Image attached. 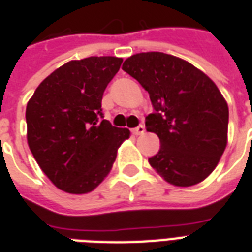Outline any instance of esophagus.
<instances>
[{
	"label": "esophagus",
	"instance_id": "obj_1",
	"mask_svg": "<svg viewBox=\"0 0 252 252\" xmlns=\"http://www.w3.org/2000/svg\"><path fill=\"white\" fill-rule=\"evenodd\" d=\"M144 132H145V126H138L137 128L132 129V133H133L134 136H140V134H144Z\"/></svg>",
	"mask_w": 252,
	"mask_h": 252
}]
</instances>
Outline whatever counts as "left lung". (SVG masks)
<instances>
[{"mask_svg":"<svg viewBox=\"0 0 252 252\" xmlns=\"http://www.w3.org/2000/svg\"><path fill=\"white\" fill-rule=\"evenodd\" d=\"M123 70L149 93L156 111L145 122L161 141L150 166L175 187L207 179L227 145L229 107L219 87L191 63L163 52L136 53Z\"/></svg>","mask_w":252,"mask_h":252,"instance_id":"left-lung-1","label":"left lung"}]
</instances>
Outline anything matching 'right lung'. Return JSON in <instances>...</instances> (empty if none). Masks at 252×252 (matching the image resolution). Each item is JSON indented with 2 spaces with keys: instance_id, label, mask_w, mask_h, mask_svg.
<instances>
[{
  "instance_id": "1",
  "label": "right lung",
  "mask_w": 252,
  "mask_h": 252,
  "mask_svg": "<svg viewBox=\"0 0 252 252\" xmlns=\"http://www.w3.org/2000/svg\"><path fill=\"white\" fill-rule=\"evenodd\" d=\"M122 63L114 56L69 61L51 73L27 103L30 150L61 191H94L110 174L119 146L129 138V129L99 120L103 93Z\"/></svg>"
}]
</instances>
